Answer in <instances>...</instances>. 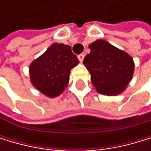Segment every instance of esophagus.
Instances as JSON below:
<instances>
[{
    "mask_svg": "<svg viewBox=\"0 0 151 151\" xmlns=\"http://www.w3.org/2000/svg\"><path fill=\"white\" fill-rule=\"evenodd\" d=\"M78 59H79L80 61H82L83 59H84V54H82V53H81V54H79V55H78Z\"/></svg>",
    "mask_w": 151,
    "mask_h": 151,
    "instance_id": "1",
    "label": "esophagus"
}]
</instances>
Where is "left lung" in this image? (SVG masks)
I'll use <instances>...</instances> for the list:
<instances>
[{
    "instance_id": "obj_1",
    "label": "left lung",
    "mask_w": 151,
    "mask_h": 151,
    "mask_svg": "<svg viewBox=\"0 0 151 151\" xmlns=\"http://www.w3.org/2000/svg\"><path fill=\"white\" fill-rule=\"evenodd\" d=\"M89 48L91 52L85 56L83 64L97 91L108 96L122 92L134 71L132 58L104 40H96Z\"/></svg>"
}]
</instances>
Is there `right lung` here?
Segmentation results:
<instances>
[{"label":"right lung","instance_id":"obj_1","mask_svg":"<svg viewBox=\"0 0 151 151\" xmlns=\"http://www.w3.org/2000/svg\"><path fill=\"white\" fill-rule=\"evenodd\" d=\"M79 60L69 45L54 43L30 66L32 83L48 97L60 95L67 86L70 70Z\"/></svg>","mask_w":151,"mask_h":151}]
</instances>
